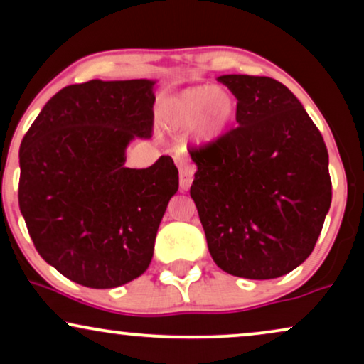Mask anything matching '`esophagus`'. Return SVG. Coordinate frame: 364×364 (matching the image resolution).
Masks as SVG:
<instances>
[{
	"label": "esophagus",
	"instance_id": "esophagus-1",
	"mask_svg": "<svg viewBox=\"0 0 364 364\" xmlns=\"http://www.w3.org/2000/svg\"><path fill=\"white\" fill-rule=\"evenodd\" d=\"M176 164H177L178 171H181V188L182 191H188L192 186L193 172H196V168H193L192 164L188 162V159L183 156H177Z\"/></svg>",
	"mask_w": 364,
	"mask_h": 364
}]
</instances>
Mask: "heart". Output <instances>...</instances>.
Masks as SVG:
<instances>
[{
	"label": "heart",
	"mask_w": 364,
	"mask_h": 364,
	"mask_svg": "<svg viewBox=\"0 0 364 364\" xmlns=\"http://www.w3.org/2000/svg\"><path fill=\"white\" fill-rule=\"evenodd\" d=\"M238 117V101L230 91L212 84L182 89L164 101L161 122L168 132L192 129L197 144H212L227 136Z\"/></svg>",
	"instance_id": "heart-1"
}]
</instances>
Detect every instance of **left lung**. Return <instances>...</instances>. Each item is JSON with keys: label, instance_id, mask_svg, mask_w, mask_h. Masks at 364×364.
Listing matches in <instances>:
<instances>
[{"label": "left lung", "instance_id": "obj_1", "mask_svg": "<svg viewBox=\"0 0 364 364\" xmlns=\"http://www.w3.org/2000/svg\"><path fill=\"white\" fill-rule=\"evenodd\" d=\"M238 101V127L188 151L191 197L218 268L270 280L310 257L331 205L328 151L305 107L272 77L218 76Z\"/></svg>", "mask_w": 364, "mask_h": 364}]
</instances>
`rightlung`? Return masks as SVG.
Masks as SVG:
<instances>
[{"mask_svg": "<svg viewBox=\"0 0 364 364\" xmlns=\"http://www.w3.org/2000/svg\"><path fill=\"white\" fill-rule=\"evenodd\" d=\"M152 79L73 84L49 99L19 147V210L46 263L89 288H116L151 265L178 171L168 156L126 167L149 139Z\"/></svg>", "mask_w": 364, "mask_h": 364, "instance_id": "obj_1", "label": "right lung"}]
</instances>
